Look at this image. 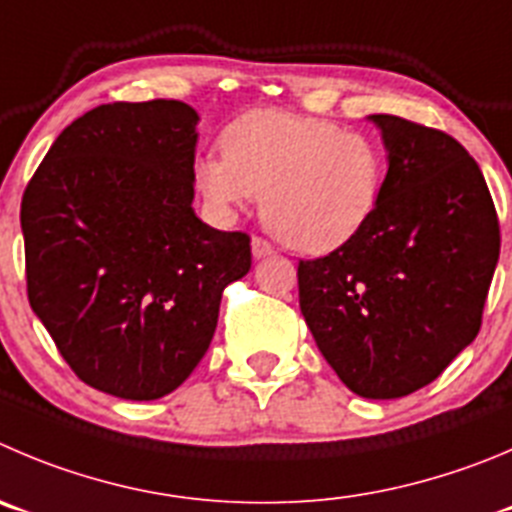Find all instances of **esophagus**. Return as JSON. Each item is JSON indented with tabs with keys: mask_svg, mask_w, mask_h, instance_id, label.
<instances>
[{
	"mask_svg": "<svg viewBox=\"0 0 512 512\" xmlns=\"http://www.w3.org/2000/svg\"><path fill=\"white\" fill-rule=\"evenodd\" d=\"M272 245L267 240H262V237H255V240H252V257H255V260H262V257H267V255H272Z\"/></svg>",
	"mask_w": 512,
	"mask_h": 512,
	"instance_id": "34e87169",
	"label": "esophagus"
}]
</instances>
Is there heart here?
Segmentation results:
<instances>
[{
	"instance_id": "1",
	"label": "heart",
	"mask_w": 512,
	"mask_h": 512,
	"mask_svg": "<svg viewBox=\"0 0 512 512\" xmlns=\"http://www.w3.org/2000/svg\"><path fill=\"white\" fill-rule=\"evenodd\" d=\"M222 154L194 166L204 202L232 217L257 194L265 227L308 255L351 242L374 217L384 189L379 143L321 118L247 113L224 131Z\"/></svg>"
}]
</instances>
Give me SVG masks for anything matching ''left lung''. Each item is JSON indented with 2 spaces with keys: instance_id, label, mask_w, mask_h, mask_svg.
Listing matches in <instances>:
<instances>
[{
  "instance_id": "obj_1",
  "label": "left lung",
  "mask_w": 512,
  "mask_h": 512,
  "mask_svg": "<svg viewBox=\"0 0 512 512\" xmlns=\"http://www.w3.org/2000/svg\"><path fill=\"white\" fill-rule=\"evenodd\" d=\"M369 121L389 161L379 207L351 242L300 260V310L353 394L399 399L475 341L500 227L480 166L455 138L384 113Z\"/></svg>"
}]
</instances>
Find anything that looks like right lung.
<instances>
[{"mask_svg":"<svg viewBox=\"0 0 512 512\" xmlns=\"http://www.w3.org/2000/svg\"><path fill=\"white\" fill-rule=\"evenodd\" d=\"M199 113L98 105L70 123L22 197L27 295L70 369L118 399L171 394L212 343L250 237L194 214Z\"/></svg>","mask_w":512,"mask_h":512,"instance_id":"obj_1","label":"right lung"}]
</instances>
